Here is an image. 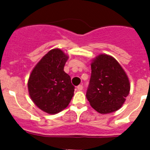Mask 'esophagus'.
I'll return each mask as SVG.
<instances>
[{
	"mask_svg": "<svg viewBox=\"0 0 150 150\" xmlns=\"http://www.w3.org/2000/svg\"><path fill=\"white\" fill-rule=\"evenodd\" d=\"M77 88H78V91H82L83 90V86L82 85H79V86L77 87Z\"/></svg>",
	"mask_w": 150,
	"mask_h": 150,
	"instance_id": "esophagus-1",
	"label": "esophagus"
}]
</instances>
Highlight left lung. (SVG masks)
Wrapping results in <instances>:
<instances>
[{
	"label": "left lung",
	"instance_id": "obj_1",
	"mask_svg": "<svg viewBox=\"0 0 150 150\" xmlns=\"http://www.w3.org/2000/svg\"><path fill=\"white\" fill-rule=\"evenodd\" d=\"M91 75L86 92L91 106L101 114L117 111L129 94L126 73L112 57L99 54L92 60Z\"/></svg>",
	"mask_w": 150,
	"mask_h": 150
}]
</instances>
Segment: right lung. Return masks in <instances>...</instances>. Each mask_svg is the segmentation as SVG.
Masks as SVG:
<instances>
[{"label": "right lung", "instance_id": "add662e5", "mask_svg": "<svg viewBox=\"0 0 150 150\" xmlns=\"http://www.w3.org/2000/svg\"><path fill=\"white\" fill-rule=\"evenodd\" d=\"M68 56L59 48L51 50L33 68L28 86L34 104L48 114H57L68 106L75 87L64 71Z\"/></svg>", "mask_w": 150, "mask_h": 150}]
</instances>
